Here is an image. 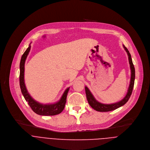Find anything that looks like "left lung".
<instances>
[{
	"label": "left lung",
	"instance_id": "8db88e82",
	"mask_svg": "<svg viewBox=\"0 0 150 150\" xmlns=\"http://www.w3.org/2000/svg\"><path fill=\"white\" fill-rule=\"evenodd\" d=\"M125 50H126L127 56H128V59H129V65H130V68H131V80H130V84L129 88H128L127 90V93L125 97L120 101L113 103V104H103L98 102L97 100H96L92 93L90 92V90L87 87H85V93H86V96L88 100V102L90 106L93 109H94L95 110L98 111V112H109V111H112L120 107L123 105L127 103L128 100L129 99L132 92L134 88V81H135V68L134 66V64L132 63V60L131 58V55L128 50L127 48L123 45V46Z\"/></svg>",
	"mask_w": 150,
	"mask_h": 150
}]
</instances>
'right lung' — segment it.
<instances>
[{
	"label": "right lung",
	"mask_w": 150,
	"mask_h": 150,
	"mask_svg": "<svg viewBox=\"0 0 150 150\" xmlns=\"http://www.w3.org/2000/svg\"><path fill=\"white\" fill-rule=\"evenodd\" d=\"M31 49L30 44L29 47L27 48L26 51L24 53L22 57H21L19 69H20V74H19V85L21 92L26 101H27L28 104L30 106L31 109L34 112L37 113V115L41 116H54L60 113L65 108V105L67 102V97L69 90V87L68 88L64 93L63 94L62 97L60 100L53 104H43L40 103L34 100L30 94L28 93L24 82V65L25 60L27 57L30 52Z\"/></svg>",
	"instance_id": "1"
}]
</instances>
